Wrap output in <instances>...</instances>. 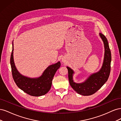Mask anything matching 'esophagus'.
Segmentation results:
<instances>
[{
	"instance_id": "34e87169",
	"label": "esophagus",
	"mask_w": 121,
	"mask_h": 121,
	"mask_svg": "<svg viewBox=\"0 0 121 121\" xmlns=\"http://www.w3.org/2000/svg\"><path fill=\"white\" fill-rule=\"evenodd\" d=\"M62 61H63V63H65V59H62Z\"/></svg>"
}]
</instances>
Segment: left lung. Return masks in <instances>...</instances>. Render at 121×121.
<instances>
[{
  "label": "left lung",
  "mask_w": 121,
  "mask_h": 121,
  "mask_svg": "<svg viewBox=\"0 0 121 121\" xmlns=\"http://www.w3.org/2000/svg\"><path fill=\"white\" fill-rule=\"evenodd\" d=\"M99 36L104 42V62L99 71L91 74L84 82L76 83L74 82L73 78L74 72L70 68L67 67L69 84L77 93L82 95L88 96L95 93L107 81L110 74L112 60L111 50L105 36L101 33H99Z\"/></svg>",
  "instance_id": "1"
}]
</instances>
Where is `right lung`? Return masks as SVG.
I'll return each instance as SVG.
<instances>
[{
  "label": "right lung",
  "instance_id": "right-lung-1",
  "mask_svg": "<svg viewBox=\"0 0 121 121\" xmlns=\"http://www.w3.org/2000/svg\"><path fill=\"white\" fill-rule=\"evenodd\" d=\"M13 44L10 56V65L12 75L16 85L20 89L31 96H40L48 92L52 85V81L56 71L60 66V61L49 65L38 78H31L23 76L17 70L13 56Z\"/></svg>",
  "mask_w": 121,
  "mask_h": 121
}]
</instances>
